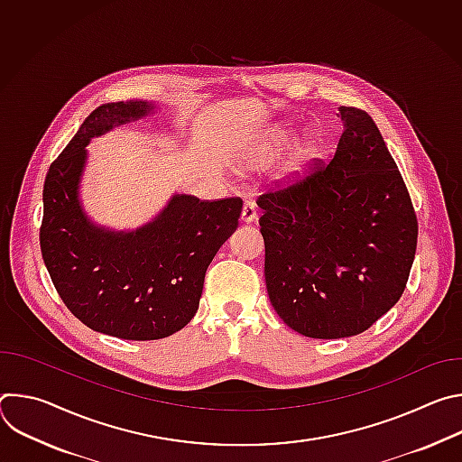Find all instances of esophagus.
I'll return each instance as SVG.
<instances>
[{
    "label": "esophagus",
    "mask_w": 462,
    "mask_h": 462,
    "mask_svg": "<svg viewBox=\"0 0 462 462\" xmlns=\"http://www.w3.org/2000/svg\"><path fill=\"white\" fill-rule=\"evenodd\" d=\"M255 217H257V212H255V207H254V203L246 201V203L243 205V212H241V221H243V223H252V221H254Z\"/></svg>",
    "instance_id": "34e87169"
}]
</instances>
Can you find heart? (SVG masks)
<instances>
[{
    "label": "heart",
    "instance_id": "obj_1",
    "mask_svg": "<svg viewBox=\"0 0 462 462\" xmlns=\"http://www.w3.org/2000/svg\"><path fill=\"white\" fill-rule=\"evenodd\" d=\"M294 134L292 129H285L282 137L283 139H291ZM323 153V137L318 134V131H312V134H307V137L298 144L294 159H292V166L291 171L300 175L307 166H310L319 155Z\"/></svg>",
    "mask_w": 462,
    "mask_h": 462
}]
</instances>
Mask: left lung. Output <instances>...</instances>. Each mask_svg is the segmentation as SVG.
Returning a JSON list of instances; mask_svg holds the SVG:
<instances>
[{
  "instance_id": "8db88e82",
  "label": "left lung",
  "mask_w": 462,
  "mask_h": 462,
  "mask_svg": "<svg viewBox=\"0 0 462 462\" xmlns=\"http://www.w3.org/2000/svg\"><path fill=\"white\" fill-rule=\"evenodd\" d=\"M340 115L331 162L257 197L271 303L296 333L319 340L360 335L401 300L419 236L376 124L356 107Z\"/></svg>"
}]
</instances>
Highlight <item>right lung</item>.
I'll use <instances>...</instances> for the list:
<instances>
[{"label": "right lung", "mask_w": 462, "mask_h": 462, "mask_svg": "<svg viewBox=\"0 0 462 462\" xmlns=\"http://www.w3.org/2000/svg\"><path fill=\"white\" fill-rule=\"evenodd\" d=\"M153 109L150 102H111L84 120L47 171L40 226L42 257L65 307L97 333L137 342L166 338L193 318L207 269L243 208L239 197L199 201L175 193L134 232L89 221L79 199L88 143Z\"/></svg>", "instance_id": "add662e5"}]
</instances>
